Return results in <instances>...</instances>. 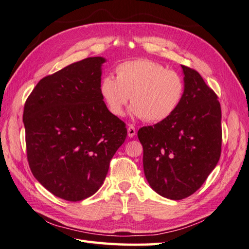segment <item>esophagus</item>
Returning <instances> with one entry per match:
<instances>
[{
	"label": "esophagus",
	"instance_id": "obj_1",
	"mask_svg": "<svg viewBox=\"0 0 249 249\" xmlns=\"http://www.w3.org/2000/svg\"><path fill=\"white\" fill-rule=\"evenodd\" d=\"M136 134V129L133 124H129L128 126V135L129 137H134Z\"/></svg>",
	"mask_w": 249,
	"mask_h": 249
}]
</instances>
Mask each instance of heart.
Here are the masks:
<instances>
[{"mask_svg": "<svg viewBox=\"0 0 249 249\" xmlns=\"http://www.w3.org/2000/svg\"><path fill=\"white\" fill-rule=\"evenodd\" d=\"M116 78L104 75L99 90L108 112L123 116L130 97L131 113L150 124L161 123L179 108L185 92V82L175 70L162 64L141 58L118 65Z\"/></svg>", "mask_w": 249, "mask_h": 249, "instance_id": "obj_1", "label": "heart"}]
</instances>
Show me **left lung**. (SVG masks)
Here are the masks:
<instances>
[{
    "instance_id": "obj_1",
    "label": "left lung",
    "mask_w": 249,
    "mask_h": 249,
    "mask_svg": "<svg viewBox=\"0 0 249 249\" xmlns=\"http://www.w3.org/2000/svg\"><path fill=\"white\" fill-rule=\"evenodd\" d=\"M185 92L166 120L142 126L143 171L158 194L181 200L199 190L222 151V109L217 95L195 69L181 65Z\"/></svg>"
}]
</instances>
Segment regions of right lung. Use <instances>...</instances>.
<instances>
[{
    "mask_svg": "<svg viewBox=\"0 0 249 249\" xmlns=\"http://www.w3.org/2000/svg\"><path fill=\"white\" fill-rule=\"evenodd\" d=\"M102 57H88L41 79L27 97L23 123L32 174L54 196L80 201L100 189L126 137L99 86Z\"/></svg>",
    "mask_w": 249,
    "mask_h": 249,
    "instance_id": "right-lung-1",
    "label": "right lung"
}]
</instances>
